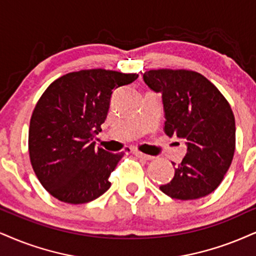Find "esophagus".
<instances>
[{
	"label": "esophagus",
	"mask_w": 256,
	"mask_h": 256,
	"mask_svg": "<svg viewBox=\"0 0 256 256\" xmlns=\"http://www.w3.org/2000/svg\"><path fill=\"white\" fill-rule=\"evenodd\" d=\"M134 154L138 158V159H142V160H144V162H150V160H153L154 159V156H147V154H144V153L138 152V150H135Z\"/></svg>",
	"instance_id": "esophagus-1"
}]
</instances>
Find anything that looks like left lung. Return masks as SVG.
Masks as SVG:
<instances>
[{
  "label": "left lung",
  "instance_id": "left-lung-1",
  "mask_svg": "<svg viewBox=\"0 0 256 256\" xmlns=\"http://www.w3.org/2000/svg\"><path fill=\"white\" fill-rule=\"evenodd\" d=\"M144 82L162 94L165 134L182 138L188 147L173 179L160 190L180 200L210 194L234 158L235 118L229 103L215 85L194 71L150 70L144 74Z\"/></svg>",
  "mask_w": 256,
  "mask_h": 256
}]
</instances>
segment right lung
I'll return each mask as SVG.
<instances>
[{
	"label": "right lung",
	"instance_id": "right-lung-1",
	"mask_svg": "<svg viewBox=\"0 0 256 256\" xmlns=\"http://www.w3.org/2000/svg\"><path fill=\"white\" fill-rule=\"evenodd\" d=\"M136 74L102 68L70 72L47 88L30 118L28 147L41 185L56 200L89 203L109 190V176L122 159L94 146L112 94Z\"/></svg>",
	"mask_w": 256,
	"mask_h": 256
}]
</instances>
